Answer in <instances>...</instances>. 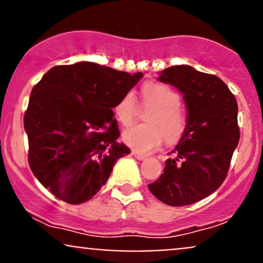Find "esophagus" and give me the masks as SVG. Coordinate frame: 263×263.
I'll use <instances>...</instances> for the list:
<instances>
[{"label":"esophagus","instance_id":"34e87169","mask_svg":"<svg viewBox=\"0 0 263 263\" xmlns=\"http://www.w3.org/2000/svg\"><path fill=\"white\" fill-rule=\"evenodd\" d=\"M132 155H134L135 158H137L138 161H144L147 158L146 155H142V153L137 152V151H132Z\"/></svg>","mask_w":263,"mask_h":263}]
</instances>
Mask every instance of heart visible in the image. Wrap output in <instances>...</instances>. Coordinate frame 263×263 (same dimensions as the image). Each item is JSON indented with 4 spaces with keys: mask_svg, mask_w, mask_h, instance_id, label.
<instances>
[{
    "mask_svg": "<svg viewBox=\"0 0 263 263\" xmlns=\"http://www.w3.org/2000/svg\"><path fill=\"white\" fill-rule=\"evenodd\" d=\"M142 100L153 108L147 115L144 125H136L126 129L122 138L127 146L138 152L161 146L163 140L177 141L185 129V116L180 108V98L176 90L162 83H147L141 89ZM114 112L123 126L131 125L137 114L135 95L127 92L115 105Z\"/></svg>",
    "mask_w": 263,
    "mask_h": 263,
    "instance_id": "b5f03b06",
    "label": "heart"
}]
</instances>
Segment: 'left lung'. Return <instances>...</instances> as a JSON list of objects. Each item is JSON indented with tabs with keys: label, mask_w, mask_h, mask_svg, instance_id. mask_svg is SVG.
<instances>
[{
	"label": "left lung",
	"mask_w": 263,
	"mask_h": 263,
	"mask_svg": "<svg viewBox=\"0 0 263 263\" xmlns=\"http://www.w3.org/2000/svg\"><path fill=\"white\" fill-rule=\"evenodd\" d=\"M158 80L182 93L188 117L174 158L148 188L162 203L183 206L209 197L225 180L240 140L237 102L220 78L190 65L164 69Z\"/></svg>",
	"instance_id": "obj_1"
}]
</instances>
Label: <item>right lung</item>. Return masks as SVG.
Returning a JSON list of instances; mask_svg holds the SVG:
<instances>
[{
	"mask_svg": "<svg viewBox=\"0 0 263 263\" xmlns=\"http://www.w3.org/2000/svg\"><path fill=\"white\" fill-rule=\"evenodd\" d=\"M143 77L90 62L57 65L33 87L25 114L29 165L47 189L69 204L90 200L115 163L129 155L112 108Z\"/></svg>",
	"mask_w": 263,
	"mask_h": 263,
	"instance_id": "obj_1",
	"label": "right lung"
}]
</instances>
